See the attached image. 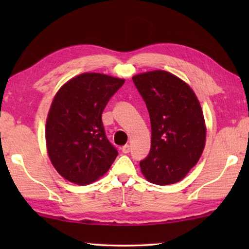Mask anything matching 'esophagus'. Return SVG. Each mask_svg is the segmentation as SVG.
I'll list each match as a JSON object with an SVG mask.
<instances>
[{
  "mask_svg": "<svg viewBox=\"0 0 249 249\" xmlns=\"http://www.w3.org/2000/svg\"><path fill=\"white\" fill-rule=\"evenodd\" d=\"M130 150V146L129 145H125L122 147V151H123V154H128Z\"/></svg>",
  "mask_w": 249,
  "mask_h": 249,
  "instance_id": "esophagus-1",
  "label": "esophagus"
}]
</instances>
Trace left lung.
I'll use <instances>...</instances> for the list:
<instances>
[{
  "label": "left lung",
  "instance_id": "obj_1",
  "mask_svg": "<svg viewBox=\"0 0 249 249\" xmlns=\"http://www.w3.org/2000/svg\"><path fill=\"white\" fill-rule=\"evenodd\" d=\"M151 124L149 155L140 162L147 181L158 185L182 180L203 153L206 126L201 104L188 83L165 70L133 77Z\"/></svg>",
  "mask_w": 249,
  "mask_h": 249
}]
</instances>
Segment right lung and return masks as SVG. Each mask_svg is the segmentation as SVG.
<instances>
[{
  "label": "right lung",
  "instance_id": "right-lung-1",
  "mask_svg": "<svg viewBox=\"0 0 249 249\" xmlns=\"http://www.w3.org/2000/svg\"><path fill=\"white\" fill-rule=\"evenodd\" d=\"M124 79L96 72L75 75L54 95L46 121L48 157L58 174L87 185L107 174L117 150L105 136L102 112Z\"/></svg>",
  "mask_w": 249,
  "mask_h": 249
}]
</instances>
